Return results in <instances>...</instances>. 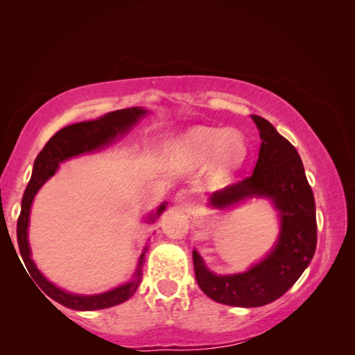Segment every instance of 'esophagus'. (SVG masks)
Returning a JSON list of instances; mask_svg holds the SVG:
<instances>
[{
  "label": "esophagus",
  "mask_w": 355,
  "mask_h": 355,
  "mask_svg": "<svg viewBox=\"0 0 355 355\" xmlns=\"http://www.w3.org/2000/svg\"><path fill=\"white\" fill-rule=\"evenodd\" d=\"M175 202L180 203V205L188 208L192 205V202H194V196H192V191L191 189H180L177 194H175Z\"/></svg>",
  "instance_id": "1"
}]
</instances>
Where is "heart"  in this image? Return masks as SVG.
I'll return each instance as SVG.
<instances>
[{
  "label": "heart",
  "instance_id": "1",
  "mask_svg": "<svg viewBox=\"0 0 355 355\" xmlns=\"http://www.w3.org/2000/svg\"><path fill=\"white\" fill-rule=\"evenodd\" d=\"M248 142L239 131L199 127L178 142V156L191 167L213 161L214 180H225L235 173L248 158Z\"/></svg>",
  "mask_w": 355,
  "mask_h": 355
}]
</instances>
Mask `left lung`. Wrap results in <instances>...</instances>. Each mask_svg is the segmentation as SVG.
<instances>
[{"instance_id":"1","label":"left lung","mask_w":355,"mask_h":355,"mask_svg":"<svg viewBox=\"0 0 355 355\" xmlns=\"http://www.w3.org/2000/svg\"><path fill=\"white\" fill-rule=\"evenodd\" d=\"M260 131V152L254 172L216 191L213 207L225 208L245 197H271L282 216V232L275 248L248 272L216 275L194 250L197 285L208 297L233 307H261L290 290L309 266L316 249L315 197L305 177L297 150L277 133L266 119L252 116Z\"/></svg>"}]
</instances>
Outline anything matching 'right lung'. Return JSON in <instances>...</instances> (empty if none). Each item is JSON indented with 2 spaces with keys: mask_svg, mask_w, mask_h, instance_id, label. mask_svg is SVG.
Returning <instances> with one entry per match:
<instances>
[{
  "mask_svg": "<svg viewBox=\"0 0 355 355\" xmlns=\"http://www.w3.org/2000/svg\"><path fill=\"white\" fill-rule=\"evenodd\" d=\"M144 114H146V111L141 110V107H127V110L112 111L98 120L69 125V127L59 130L55 136L50 137V141L45 144L44 148L40 150V153L34 161L33 175L26 186L25 194H23L21 211L19 216V222H17V241H19V249L23 258V263H25L28 272L32 275L35 284L40 286V290L44 291L48 297H51L53 300H56V302L62 304L69 309L101 310L112 307V305L122 304L127 299H130L141 284L144 254H146V252L141 255L139 266H137L133 282H128V284L119 286L116 290L106 291L103 294H95V296H78V294L65 293L61 288L53 285L51 282H48L31 260V250H29L28 243V222L33 199L40 186L56 172L59 163L71 158V156L92 152V150L111 142L117 135L125 133L131 125H135L136 120L144 116ZM164 208L166 207L163 203V205L158 208L156 214L152 216L150 219L153 220L155 218H158V216L164 211Z\"/></svg>",
  "mask_w": 355,
  "mask_h": 355,
  "instance_id": "obj_1",
  "label": "right lung"
}]
</instances>
